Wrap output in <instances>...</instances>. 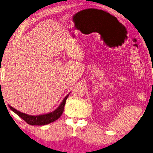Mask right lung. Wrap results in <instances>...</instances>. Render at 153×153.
I'll return each instance as SVG.
<instances>
[{"label":"right lung","instance_id":"add662e5","mask_svg":"<svg viewBox=\"0 0 153 153\" xmlns=\"http://www.w3.org/2000/svg\"><path fill=\"white\" fill-rule=\"evenodd\" d=\"M68 97V95H67V96L63 99L62 102H61V104H60L58 108L56 109L54 111L50 112V113H48V114L38 115V116H31V115L25 114L23 113V112H21L16 110L15 108H14L11 106H9L11 110L15 112L18 116H19L21 119L24 120L26 123L28 124V125H40V126L45 125H47V124H49L55 121V120H56L60 117V116H61L62 114L63 111H64V107H65V103H66V101H67Z\"/></svg>","mask_w":153,"mask_h":153}]
</instances>
